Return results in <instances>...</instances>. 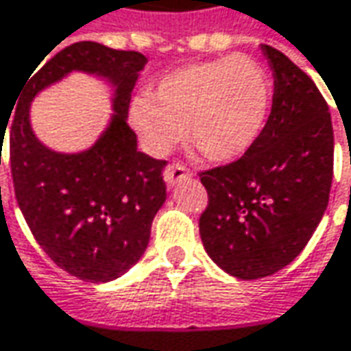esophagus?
Here are the masks:
<instances>
[{
	"label": "esophagus",
	"instance_id": "obj_1",
	"mask_svg": "<svg viewBox=\"0 0 351 351\" xmlns=\"http://www.w3.org/2000/svg\"><path fill=\"white\" fill-rule=\"evenodd\" d=\"M186 178H191V173L182 167V165H171V167H167V171H165V182H167V186L169 189H173L175 184L178 182H182V180H186Z\"/></svg>",
	"mask_w": 351,
	"mask_h": 351
}]
</instances>
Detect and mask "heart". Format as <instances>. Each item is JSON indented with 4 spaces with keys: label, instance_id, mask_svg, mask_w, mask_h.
I'll list each match as a JSON object with an SVG mask.
<instances>
[{
    "label": "heart",
    "instance_id": "1",
    "mask_svg": "<svg viewBox=\"0 0 351 351\" xmlns=\"http://www.w3.org/2000/svg\"><path fill=\"white\" fill-rule=\"evenodd\" d=\"M270 111V83L248 55L200 61L165 75L155 95L134 97L129 121L153 156L169 155L186 127L196 149L232 162L256 143Z\"/></svg>",
    "mask_w": 351,
    "mask_h": 351
}]
</instances>
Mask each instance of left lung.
Returning a JSON list of instances; mask_svg holds the SVG:
<instances>
[{"label":"left lung","instance_id":"obj_1","mask_svg":"<svg viewBox=\"0 0 351 351\" xmlns=\"http://www.w3.org/2000/svg\"><path fill=\"white\" fill-rule=\"evenodd\" d=\"M272 77V111L248 153L206 171L200 217L206 254L242 280L270 276L298 256L326 213L334 175L330 109L284 53L260 45Z\"/></svg>","mask_w":351,"mask_h":351}]
</instances>
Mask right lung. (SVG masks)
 Wrapping results in <instances>:
<instances>
[{
  "instance_id": "1",
  "label": "right lung",
  "mask_w": 351,
  "mask_h": 351,
  "mask_svg": "<svg viewBox=\"0 0 351 351\" xmlns=\"http://www.w3.org/2000/svg\"><path fill=\"white\" fill-rule=\"evenodd\" d=\"M145 65L143 53L79 41L55 53L33 77L29 73L15 99L10 160L17 204L45 254L85 282H111L133 268L167 200V160L141 153L127 123L131 93ZM75 71L103 78L112 87L114 113L89 149L59 154L36 138L31 103Z\"/></svg>"
}]
</instances>
